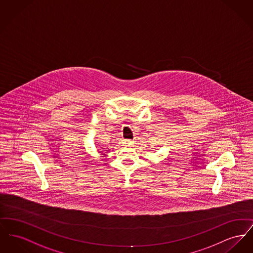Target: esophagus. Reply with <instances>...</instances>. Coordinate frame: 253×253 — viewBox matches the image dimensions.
Returning <instances> with one entry per match:
<instances>
[{"label": "esophagus", "mask_w": 253, "mask_h": 253, "mask_svg": "<svg viewBox=\"0 0 253 253\" xmlns=\"http://www.w3.org/2000/svg\"><path fill=\"white\" fill-rule=\"evenodd\" d=\"M121 143L124 145V146H131L134 144V140H131V139H123L121 141Z\"/></svg>", "instance_id": "obj_1"}]
</instances>
